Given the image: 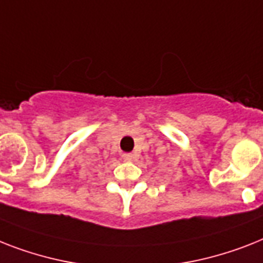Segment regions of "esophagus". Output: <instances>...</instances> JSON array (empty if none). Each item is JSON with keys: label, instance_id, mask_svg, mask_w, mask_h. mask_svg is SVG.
Segmentation results:
<instances>
[{"label": "esophagus", "instance_id": "obj_1", "mask_svg": "<svg viewBox=\"0 0 263 263\" xmlns=\"http://www.w3.org/2000/svg\"><path fill=\"white\" fill-rule=\"evenodd\" d=\"M123 158H124L125 161H135L138 155L134 153H128V154H123Z\"/></svg>", "mask_w": 263, "mask_h": 263}]
</instances>
